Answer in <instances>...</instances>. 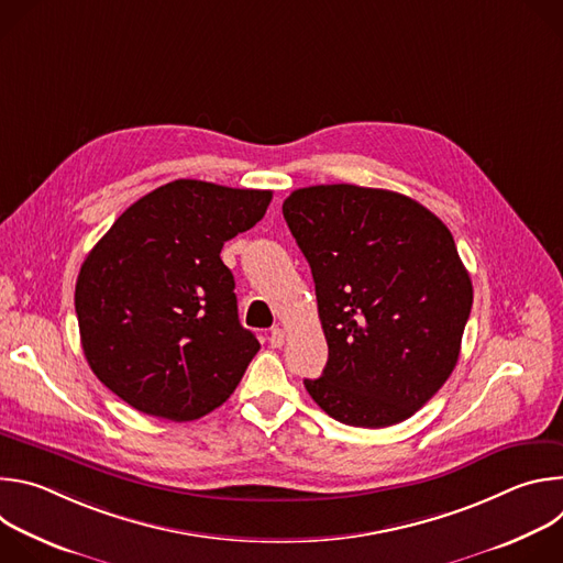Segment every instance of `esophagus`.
Masks as SVG:
<instances>
[{
    "label": "esophagus",
    "instance_id": "obj_1",
    "mask_svg": "<svg viewBox=\"0 0 563 563\" xmlns=\"http://www.w3.org/2000/svg\"><path fill=\"white\" fill-rule=\"evenodd\" d=\"M269 345H272V347H283V345H285V332H283L280 328H274V330L269 332Z\"/></svg>",
    "mask_w": 563,
    "mask_h": 563
}]
</instances>
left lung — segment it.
<instances>
[{
  "instance_id": "1",
  "label": "left lung",
  "mask_w": 563,
  "mask_h": 563,
  "mask_svg": "<svg viewBox=\"0 0 563 563\" xmlns=\"http://www.w3.org/2000/svg\"><path fill=\"white\" fill-rule=\"evenodd\" d=\"M283 216L330 350L309 396L354 428L410 419L452 374L472 309L450 229L408 196L356 185L296 189Z\"/></svg>"
}]
</instances>
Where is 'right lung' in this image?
<instances>
[{"instance_id":"obj_1","label":"right lung","mask_w":563,"mask_h":563,"mask_svg":"<svg viewBox=\"0 0 563 563\" xmlns=\"http://www.w3.org/2000/svg\"><path fill=\"white\" fill-rule=\"evenodd\" d=\"M272 191L174 180L133 202L79 269L75 311L93 374L131 408L194 421L231 396L261 350L240 325L220 250Z\"/></svg>"}]
</instances>
